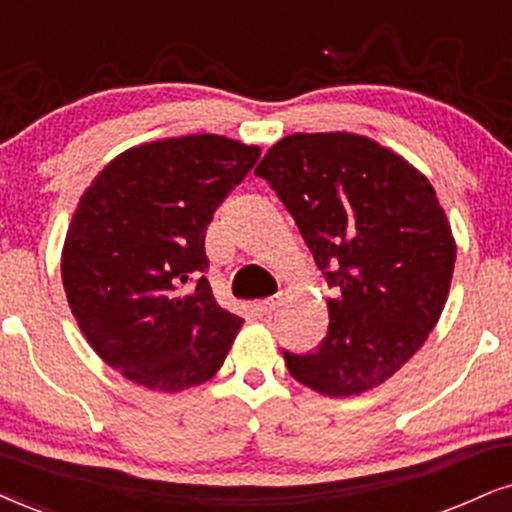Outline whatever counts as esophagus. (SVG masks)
Wrapping results in <instances>:
<instances>
[{
	"label": "esophagus",
	"instance_id": "1",
	"mask_svg": "<svg viewBox=\"0 0 512 512\" xmlns=\"http://www.w3.org/2000/svg\"><path fill=\"white\" fill-rule=\"evenodd\" d=\"M256 311L261 313V315H268V313H273L275 311V306H277V299L275 296H268V299H261V301H256Z\"/></svg>",
	"mask_w": 512,
	"mask_h": 512
}]
</instances>
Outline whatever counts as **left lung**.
Instances as JSON below:
<instances>
[{
	"mask_svg": "<svg viewBox=\"0 0 512 512\" xmlns=\"http://www.w3.org/2000/svg\"><path fill=\"white\" fill-rule=\"evenodd\" d=\"M292 213L334 299L318 351L285 353L296 382L325 396L389 380L434 330L456 242L425 175L351 132H296L258 163Z\"/></svg>",
	"mask_w": 512,
	"mask_h": 512,
	"instance_id": "1",
	"label": "left lung"
}]
</instances>
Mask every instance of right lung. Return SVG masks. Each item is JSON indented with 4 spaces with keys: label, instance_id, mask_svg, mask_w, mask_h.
I'll return each mask as SVG.
<instances>
[{
    "label": "right lung",
    "instance_id": "1",
    "mask_svg": "<svg viewBox=\"0 0 512 512\" xmlns=\"http://www.w3.org/2000/svg\"><path fill=\"white\" fill-rule=\"evenodd\" d=\"M261 156L218 135L132 147L80 197L61 256L90 346L130 382L182 391L211 380L242 318L208 285L206 227Z\"/></svg>",
    "mask_w": 512,
    "mask_h": 512
}]
</instances>
